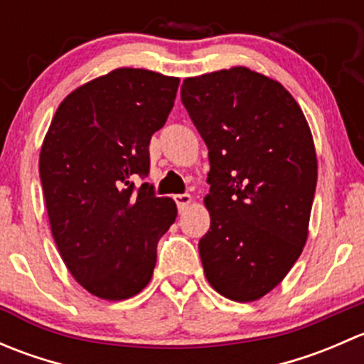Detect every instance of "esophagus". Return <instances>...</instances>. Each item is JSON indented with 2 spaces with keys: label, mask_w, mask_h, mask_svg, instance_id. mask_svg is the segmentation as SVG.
Returning <instances> with one entry per match:
<instances>
[{
  "label": "esophagus",
  "mask_w": 364,
  "mask_h": 364,
  "mask_svg": "<svg viewBox=\"0 0 364 364\" xmlns=\"http://www.w3.org/2000/svg\"><path fill=\"white\" fill-rule=\"evenodd\" d=\"M174 200H176V205H178L179 213L185 211V208L192 203V197H190V193H178V196H174Z\"/></svg>",
  "instance_id": "34e87169"
}]
</instances>
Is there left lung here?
I'll return each mask as SVG.
<instances>
[{
	"instance_id": "1",
	"label": "left lung",
	"mask_w": 364,
	"mask_h": 364,
	"mask_svg": "<svg viewBox=\"0 0 364 364\" xmlns=\"http://www.w3.org/2000/svg\"><path fill=\"white\" fill-rule=\"evenodd\" d=\"M181 102L209 151L205 278L229 299L255 301L306 243L317 185L310 128L280 82L245 67L185 79Z\"/></svg>"
}]
</instances>
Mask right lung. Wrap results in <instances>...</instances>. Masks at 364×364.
Instances as JSON below:
<instances>
[{"mask_svg": "<svg viewBox=\"0 0 364 364\" xmlns=\"http://www.w3.org/2000/svg\"><path fill=\"white\" fill-rule=\"evenodd\" d=\"M178 86L149 70H114L61 102L43 141L40 181L53 237L73 278L102 299H127L149 284L156 245L178 215L174 200L144 183L149 141Z\"/></svg>", "mask_w": 364, "mask_h": 364, "instance_id": "obj_1", "label": "right lung"}]
</instances>
